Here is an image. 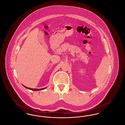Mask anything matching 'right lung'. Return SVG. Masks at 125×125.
Returning <instances> with one entry per match:
<instances>
[{"label": "right lung", "mask_w": 125, "mask_h": 125, "mask_svg": "<svg viewBox=\"0 0 125 125\" xmlns=\"http://www.w3.org/2000/svg\"><path fill=\"white\" fill-rule=\"evenodd\" d=\"M24 87H25L26 88L28 89H30V90H34V91H37V90H43V89H45L46 88H42V89H31V88H28V87H27L26 86H25L23 85Z\"/></svg>", "instance_id": "1"}]
</instances>
